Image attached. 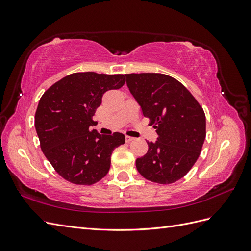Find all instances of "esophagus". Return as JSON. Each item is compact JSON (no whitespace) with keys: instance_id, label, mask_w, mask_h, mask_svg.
I'll use <instances>...</instances> for the list:
<instances>
[{"instance_id":"1","label":"esophagus","mask_w":251,"mask_h":251,"mask_svg":"<svg viewBox=\"0 0 251 251\" xmlns=\"http://www.w3.org/2000/svg\"><path fill=\"white\" fill-rule=\"evenodd\" d=\"M126 142H131V141H133L134 140V138L133 137H131V136H126Z\"/></svg>"}]
</instances>
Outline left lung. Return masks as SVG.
<instances>
[{
    "label": "left lung",
    "mask_w": 251,
    "mask_h": 251,
    "mask_svg": "<svg viewBox=\"0 0 251 251\" xmlns=\"http://www.w3.org/2000/svg\"><path fill=\"white\" fill-rule=\"evenodd\" d=\"M126 85L139 103L156 142L136 160L142 177L159 184L183 178L199 158L206 136V118L199 102L180 81L161 73L126 74Z\"/></svg>",
    "instance_id": "8db88e82"
}]
</instances>
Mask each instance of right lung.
<instances>
[{"label": "right lung", "instance_id": "add662e5", "mask_svg": "<svg viewBox=\"0 0 251 251\" xmlns=\"http://www.w3.org/2000/svg\"><path fill=\"white\" fill-rule=\"evenodd\" d=\"M124 74L78 72L52 85L41 97L34 126L41 149L64 179L92 185L108 174L111 155L126 142L121 133L100 135L90 126L102 95L125 85Z\"/></svg>", "mask_w": 251, "mask_h": 251}]
</instances>
